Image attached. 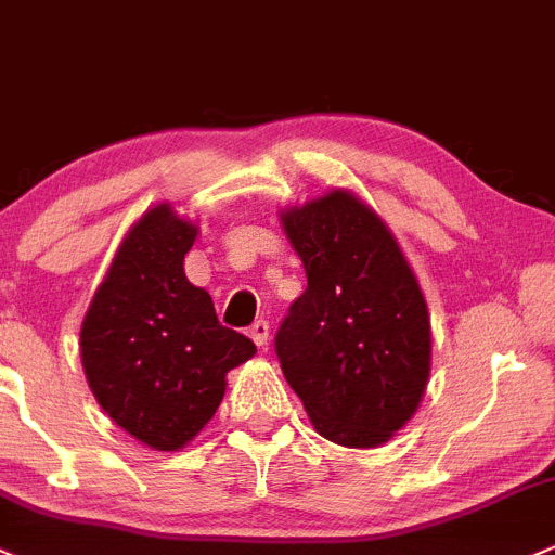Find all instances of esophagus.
I'll return each instance as SVG.
<instances>
[{
    "label": "esophagus",
    "instance_id": "obj_1",
    "mask_svg": "<svg viewBox=\"0 0 555 555\" xmlns=\"http://www.w3.org/2000/svg\"><path fill=\"white\" fill-rule=\"evenodd\" d=\"M249 337H253V343L258 347H266L268 345V324H266V321H255L253 328H249Z\"/></svg>",
    "mask_w": 555,
    "mask_h": 555
}]
</instances>
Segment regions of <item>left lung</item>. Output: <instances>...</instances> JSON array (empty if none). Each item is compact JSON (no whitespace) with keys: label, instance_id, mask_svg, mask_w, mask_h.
Instances as JSON below:
<instances>
[{"label":"left lung","instance_id":"1","mask_svg":"<svg viewBox=\"0 0 555 555\" xmlns=\"http://www.w3.org/2000/svg\"><path fill=\"white\" fill-rule=\"evenodd\" d=\"M279 218L308 276L276 334L284 376L321 437L385 446L418 411L431 371L416 273L379 212L350 189Z\"/></svg>","mask_w":555,"mask_h":555}]
</instances>
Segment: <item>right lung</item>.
I'll use <instances>...</instances> for the list:
<instances>
[{
    "label": "right lung",
    "instance_id": "1",
    "mask_svg": "<svg viewBox=\"0 0 555 555\" xmlns=\"http://www.w3.org/2000/svg\"><path fill=\"white\" fill-rule=\"evenodd\" d=\"M197 223L157 203L126 231L81 324V363L96 403L133 440L181 450L227 392V374L255 356L245 334L218 324L184 273Z\"/></svg>",
    "mask_w": 555,
    "mask_h": 555
}]
</instances>
